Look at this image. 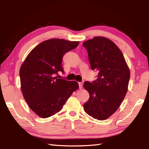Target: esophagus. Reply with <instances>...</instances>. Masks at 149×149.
<instances>
[{
  "label": "esophagus",
  "mask_w": 149,
  "mask_h": 149,
  "mask_svg": "<svg viewBox=\"0 0 149 149\" xmlns=\"http://www.w3.org/2000/svg\"><path fill=\"white\" fill-rule=\"evenodd\" d=\"M79 86L80 89H81L83 86V82H79Z\"/></svg>",
  "instance_id": "1"
}]
</instances>
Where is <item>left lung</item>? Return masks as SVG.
<instances>
[{
	"label": "left lung",
	"mask_w": 149,
	"mask_h": 149,
	"mask_svg": "<svg viewBox=\"0 0 149 149\" xmlns=\"http://www.w3.org/2000/svg\"><path fill=\"white\" fill-rule=\"evenodd\" d=\"M88 53L91 69L99 71L98 78L84 88L90 94L84 111L99 120H104L118 109L128 90L130 70L116 44L103 36H96L83 43Z\"/></svg>",
	"instance_id": "1"
}]
</instances>
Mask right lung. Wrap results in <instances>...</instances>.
Masks as SVG:
<instances>
[{
	"mask_svg": "<svg viewBox=\"0 0 149 149\" xmlns=\"http://www.w3.org/2000/svg\"><path fill=\"white\" fill-rule=\"evenodd\" d=\"M79 42L53 38L40 43L31 50L20 69L22 94L30 109L45 118L59 112L74 91L77 82L59 79L63 72L62 59Z\"/></svg>",
	"mask_w": 149,
	"mask_h": 149,
	"instance_id": "right-lung-1",
	"label": "right lung"
}]
</instances>
